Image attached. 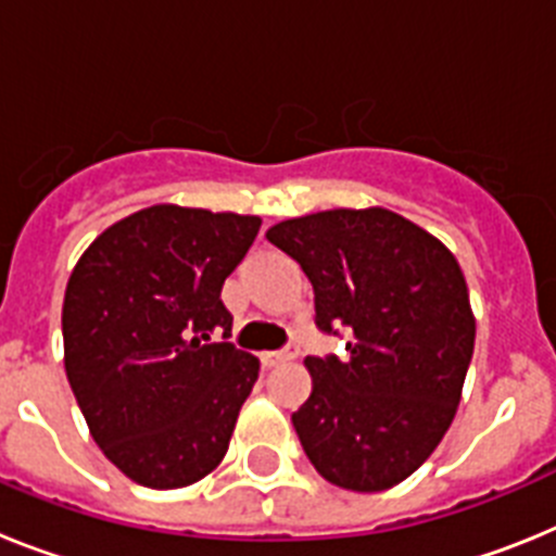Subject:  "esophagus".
<instances>
[{"label": "esophagus", "instance_id": "esophagus-1", "mask_svg": "<svg viewBox=\"0 0 556 556\" xmlns=\"http://www.w3.org/2000/svg\"><path fill=\"white\" fill-rule=\"evenodd\" d=\"M264 365L267 367H278V365H283V362H292V358H298V345H287L283 348V351H269V353H264Z\"/></svg>", "mask_w": 556, "mask_h": 556}]
</instances>
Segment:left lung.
<instances>
[{
	"label": "left lung",
	"mask_w": 556,
	"mask_h": 556,
	"mask_svg": "<svg viewBox=\"0 0 556 556\" xmlns=\"http://www.w3.org/2000/svg\"><path fill=\"white\" fill-rule=\"evenodd\" d=\"M267 239L314 287L317 326L348 356H306L312 395L292 426L317 473L378 493L415 473L456 415L476 342L468 283L437 236L387 208L283 219Z\"/></svg>",
	"instance_id": "left-lung-1"
}]
</instances>
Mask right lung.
<instances>
[{
	"mask_svg": "<svg viewBox=\"0 0 556 556\" xmlns=\"http://www.w3.org/2000/svg\"><path fill=\"white\" fill-rule=\"evenodd\" d=\"M258 217L150 205L113 223L63 298V365L88 431L136 484L175 490L223 462L258 358L230 337L223 283Z\"/></svg>",
	"mask_w": 556,
	"mask_h": 556,
	"instance_id": "obj_1",
	"label": "right lung"
}]
</instances>
